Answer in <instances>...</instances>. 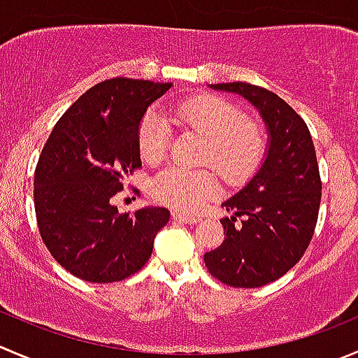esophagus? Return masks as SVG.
Returning a JSON list of instances; mask_svg holds the SVG:
<instances>
[{
  "instance_id": "34e87169",
  "label": "esophagus",
  "mask_w": 358,
  "mask_h": 358,
  "mask_svg": "<svg viewBox=\"0 0 358 358\" xmlns=\"http://www.w3.org/2000/svg\"><path fill=\"white\" fill-rule=\"evenodd\" d=\"M171 217H173V220L180 222V224H197V222H199V218L197 217H189V215L178 213V211H173Z\"/></svg>"
}]
</instances>
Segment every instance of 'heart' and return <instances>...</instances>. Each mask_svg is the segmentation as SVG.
Masks as SVG:
<instances>
[{"label": "heart", "instance_id": "obj_1", "mask_svg": "<svg viewBox=\"0 0 358 358\" xmlns=\"http://www.w3.org/2000/svg\"><path fill=\"white\" fill-rule=\"evenodd\" d=\"M182 124L206 138L201 161L213 162L229 182L248 178L262 161L266 136L262 127L243 119L241 110L225 99L199 96L175 106ZM168 120L157 112L145 113L138 127V148L145 162L162 161L168 152ZM220 190L217 175L210 169L168 168L154 180L155 199L178 211H197Z\"/></svg>", "mask_w": 358, "mask_h": 358}]
</instances>
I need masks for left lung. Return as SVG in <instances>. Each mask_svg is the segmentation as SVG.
I'll return each mask as SVG.
<instances>
[{"label": "left lung", "mask_w": 358, "mask_h": 358, "mask_svg": "<svg viewBox=\"0 0 358 358\" xmlns=\"http://www.w3.org/2000/svg\"><path fill=\"white\" fill-rule=\"evenodd\" d=\"M208 87L245 98L266 124L262 164L222 203L232 213L220 220L225 239L204 253L208 271L222 283L255 289L292 269L313 238L322 199L317 154L306 122L275 92L245 82Z\"/></svg>", "instance_id": "left-lung-1"}]
</instances>
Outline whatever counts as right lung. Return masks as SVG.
<instances>
[{
	"label": "right lung",
	"instance_id": "add662e5",
	"mask_svg": "<svg viewBox=\"0 0 358 358\" xmlns=\"http://www.w3.org/2000/svg\"><path fill=\"white\" fill-rule=\"evenodd\" d=\"M173 83L112 78L80 96L52 129L34 171L41 239L73 276L112 283L140 271L169 211L120 215L112 197L141 166L138 127Z\"/></svg>",
	"mask_w": 358,
	"mask_h": 358
}]
</instances>
